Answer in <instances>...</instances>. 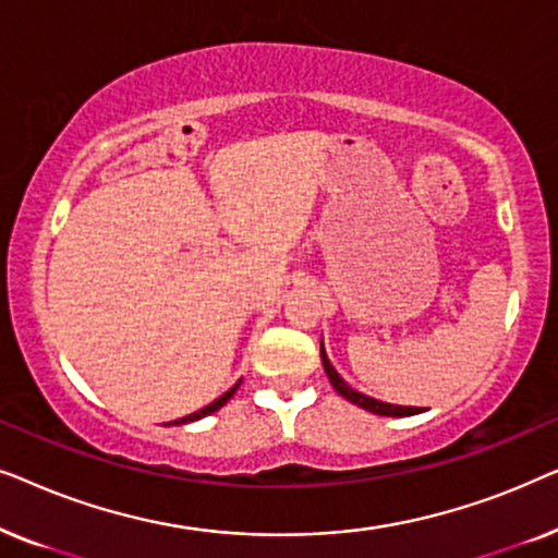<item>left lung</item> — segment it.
Listing matches in <instances>:
<instances>
[{"label":"left lung","mask_w":558,"mask_h":558,"mask_svg":"<svg viewBox=\"0 0 558 558\" xmlns=\"http://www.w3.org/2000/svg\"><path fill=\"white\" fill-rule=\"evenodd\" d=\"M319 357H323L325 373H327V378H330L335 391H338L342 399L355 403V407H361V409L371 411V414H378V416H414V414H422V409H418V407H396V403L371 399V396H365L361 391H355V388H350L345 380L340 378V373L332 368L330 357H327V353H325V345H319Z\"/></svg>","instance_id":"left-lung-1"}]
</instances>
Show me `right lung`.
<instances>
[{
    "label": "right lung",
    "instance_id": "add662e5",
    "mask_svg": "<svg viewBox=\"0 0 558 558\" xmlns=\"http://www.w3.org/2000/svg\"><path fill=\"white\" fill-rule=\"evenodd\" d=\"M241 386V380L239 384H235L231 391H226L223 396H220V399H216L213 403H208V407L205 409H201V411H195V414H190V416H182V418H174V422H170V424H187V422H197V418H203V416H208V414H213V411H218L220 407H223V403H228V399H231V396L235 393V388Z\"/></svg>",
    "mask_w": 558,
    "mask_h": 558
}]
</instances>
